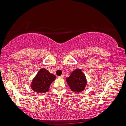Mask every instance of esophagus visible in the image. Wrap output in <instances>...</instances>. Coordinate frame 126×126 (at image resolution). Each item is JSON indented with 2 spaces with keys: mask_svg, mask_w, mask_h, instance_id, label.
I'll use <instances>...</instances> for the list:
<instances>
[{
  "mask_svg": "<svg viewBox=\"0 0 126 126\" xmlns=\"http://www.w3.org/2000/svg\"><path fill=\"white\" fill-rule=\"evenodd\" d=\"M64 75H62L61 76H59V77H59V78H61V79H63V78H64Z\"/></svg>",
  "mask_w": 126,
  "mask_h": 126,
  "instance_id": "34e87169",
  "label": "esophagus"
}]
</instances>
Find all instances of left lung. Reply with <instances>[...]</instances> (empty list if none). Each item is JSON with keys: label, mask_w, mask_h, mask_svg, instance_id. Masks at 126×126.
Returning <instances> with one entry per match:
<instances>
[{"label": "left lung", "mask_w": 126, "mask_h": 126, "mask_svg": "<svg viewBox=\"0 0 126 126\" xmlns=\"http://www.w3.org/2000/svg\"><path fill=\"white\" fill-rule=\"evenodd\" d=\"M66 80L70 89L74 92H82L87 85L85 76L80 69H76L72 72Z\"/></svg>", "instance_id": "obj_1"}]
</instances>
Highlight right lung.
Listing matches in <instances>:
<instances>
[{
	"label": "right lung",
	"instance_id": "1",
	"mask_svg": "<svg viewBox=\"0 0 126 126\" xmlns=\"http://www.w3.org/2000/svg\"><path fill=\"white\" fill-rule=\"evenodd\" d=\"M55 79L56 76L49 73L46 69L42 68L32 80L31 88L36 92L44 94L49 91L50 85Z\"/></svg>",
	"mask_w": 126,
	"mask_h": 126
}]
</instances>
